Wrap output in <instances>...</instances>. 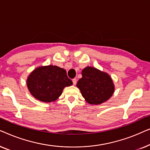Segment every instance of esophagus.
<instances>
[{"label":"esophagus","mask_w":150,"mask_h":150,"mask_svg":"<svg viewBox=\"0 0 150 150\" xmlns=\"http://www.w3.org/2000/svg\"><path fill=\"white\" fill-rule=\"evenodd\" d=\"M72 82H73V85H76V82H77V81H76V79H72Z\"/></svg>","instance_id":"1"}]
</instances>
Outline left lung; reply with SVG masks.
Masks as SVG:
<instances>
[{
	"instance_id": "obj_1",
	"label": "left lung",
	"mask_w": 150,
	"mask_h": 150,
	"mask_svg": "<svg viewBox=\"0 0 150 150\" xmlns=\"http://www.w3.org/2000/svg\"><path fill=\"white\" fill-rule=\"evenodd\" d=\"M82 76L76 86L88 103L100 104L111 97L115 88L108 74L94 67H87L82 71Z\"/></svg>"
}]
</instances>
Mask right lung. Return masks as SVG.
Returning <instances> with one entry per match:
<instances>
[{
  "label": "right lung",
  "instance_id": "right-lung-1",
  "mask_svg": "<svg viewBox=\"0 0 150 150\" xmlns=\"http://www.w3.org/2000/svg\"><path fill=\"white\" fill-rule=\"evenodd\" d=\"M72 85L66 71L58 66L40 67L28 76L27 87L30 93L44 102L55 101L62 93L65 87Z\"/></svg>",
  "mask_w": 150,
  "mask_h": 150
}]
</instances>
